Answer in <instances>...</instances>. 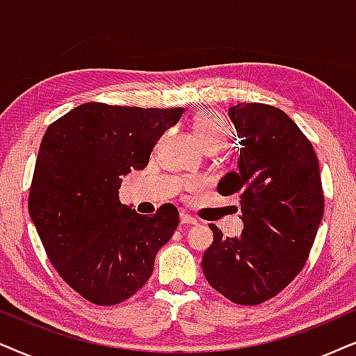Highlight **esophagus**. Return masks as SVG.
Segmentation results:
<instances>
[{"label":"esophagus","mask_w":356,"mask_h":356,"mask_svg":"<svg viewBox=\"0 0 356 356\" xmlns=\"http://www.w3.org/2000/svg\"><path fill=\"white\" fill-rule=\"evenodd\" d=\"M197 225V220L192 215H187V213H181V226H191Z\"/></svg>","instance_id":"34e87169"}]
</instances>
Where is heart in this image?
<instances>
[{
	"label": "heart",
	"mask_w": 356,
	"mask_h": 356,
	"mask_svg": "<svg viewBox=\"0 0 356 356\" xmlns=\"http://www.w3.org/2000/svg\"><path fill=\"white\" fill-rule=\"evenodd\" d=\"M193 131L208 151L225 148L229 140V130L218 113L202 112L193 118Z\"/></svg>",
	"instance_id": "heart-1"
}]
</instances>
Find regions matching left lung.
<instances>
[{
	"mask_svg": "<svg viewBox=\"0 0 356 356\" xmlns=\"http://www.w3.org/2000/svg\"><path fill=\"white\" fill-rule=\"evenodd\" d=\"M239 136V170L218 184L221 195L239 197L244 229L213 243L202 268L207 282L236 305L277 296L305 267L324 215L319 161L311 141L280 108L259 102L229 107Z\"/></svg>",
	"mask_w": 356,
	"mask_h": 356,
	"instance_id": "8db88e82",
	"label": "left lung"
}]
</instances>
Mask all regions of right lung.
I'll use <instances>...</instances> for the list:
<instances>
[{"instance_id": "obj_1", "label": "right lung", "mask_w": 356, "mask_h": 356, "mask_svg": "<svg viewBox=\"0 0 356 356\" xmlns=\"http://www.w3.org/2000/svg\"><path fill=\"white\" fill-rule=\"evenodd\" d=\"M184 108L88 102L47 129L35 161L29 215L51 265L97 306L129 300L148 282L158 250L179 226L174 205L143 216L118 198L122 177L145 169Z\"/></svg>"}]
</instances>
